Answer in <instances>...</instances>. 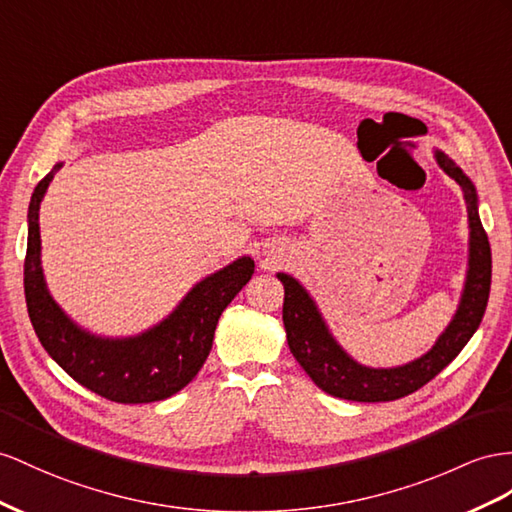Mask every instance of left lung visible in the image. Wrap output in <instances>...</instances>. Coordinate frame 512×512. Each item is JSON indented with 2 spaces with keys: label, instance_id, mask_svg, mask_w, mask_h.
<instances>
[{
  "label": "left lung",
  "instance_id": "obj_1",
  "mask_svg": "<svg viewBox=\"0 0 512 512\" xmlns=\"http://www.w3.org/2000/svg\"><path fill=\"white\" fill-rule=\"evenodd\" d=\"M435 157L439 166L463 190L469 214V270L454 320L424 357L389 370L365 368V365L352 361L326 329L320 311L305 292V287L290 274H277L285 290L283 324L292 355L300 368L311 376V381L335 398L352 402H389L409 396L456 359L482 322L491 292V246L478 216L476 188L448 155L435 151Z\"/></svg>",
  "mask_w": 512,
  "mask_h": 512
}]
</instances>
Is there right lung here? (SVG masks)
<instances>
[{
  "mask_svg": "<svg viewBox=\"0 0 512 512\" xmlns=\"http://www.w3.org/2000/svg\"><path fill=\"white\" fill-rule=\"evenodd\" d=\"M62 168L38 181L28 212V253L23 264L25 303L38 342L73 381L121 404L170 398L199 374L212 350L220 313L251 281L255 261L242 257L196 283L170 316L147 333L125 339L97 337L67 318L47 292L41 268L38 209L49 181Z\"/></svg>",
  "mask_w": 512,
  "mask_h": 512,
  "instance_id": "obj_1",
  "label": "right lung"
}]
</instances>
